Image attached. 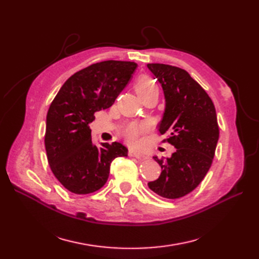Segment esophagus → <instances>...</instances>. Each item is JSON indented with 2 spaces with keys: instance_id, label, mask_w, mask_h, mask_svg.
Wrapping results in <instances>:
<instances>
[{
  "instance_id": "esophagus-1",
  "label": "esophagus",
  "mask_w": 259,
  "mask_h": 259,
  "mask_svg": "<svg viewBox=\"0 0 259 259\" xmlns=\"http://www.w3.org/2000/svg\"><path fill=\"white\" fill-rule=\"evenodd\" d=\"M128 155L130 156H134V158H138V159H145L146 156L139 151H136V150H130L128 151Z\"/></svg>"
}]
</instances>
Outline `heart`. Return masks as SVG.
I'll return each instance as SVG.
<instances>
[{"label": "heart", "mask_w": 259, "mask_h": 259, "mask_svg": "<svg viewBox=\"0 0 259 259\" xmlns=\"http://www.w3.org/2000/svg\"><path fill=\"white\" fill-rule=\"evenodd\" d=\"M135 90H136L137 95L140 98H143L144 96L148 95V94L150 93L159 92L158 86L155 85L152 79H150L149 76L140 77L135 85ZM144 131H145L144 125H140L137 123H131L127 125V126H125V128L123 130V136L125 139H126L127 143L132 145H137L139 144L140 139H142Z\"/></svg>", "instance_id": "b5f03b06"}]
</instances>
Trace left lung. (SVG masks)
I'll return each instance as SVG.
<instances>
[{
    "label": "left lung",
    "mask_w": 259,
    "mask_h": 259,
    "mask_svg": "<svg viewBox=\"0 0 259 259\" xmlns=\"http://www.w3.org/2000/svg\"><path fill=\"white\" fill-rule=\"evenodd\" d=\"M162 85L165 110L159 132L176 150L170 158L153 159L161 175L148 183L150 189L165 199H179L199 186L208 171L219 138L213 101L186 70L164 64H148Z\"/></svg>",
    "instance_id": "8db88e82"
}]
</instances>
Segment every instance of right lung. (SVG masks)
Here are the masks:
<instances>
[{
	"label": "right lung",
	"instance_id": "right-lung-1",
	"mask_svg": "<svg viewBox=\"0 0 259 259\" xmlns=\"http://www.w3.org/2000/svg\"><path fill=\"white\" fill-rule=\"evenodd\" d=\"M137 64L107 60L71 75L61 86L46 116L45 149L53 174L75 194L99 190L108 180L111 162L127 156L120 143L94 145V113L111 107L134 73Z\"/></svg>",
	"mask_w": 259,
	"mask_h": 259
}]
</instances>
